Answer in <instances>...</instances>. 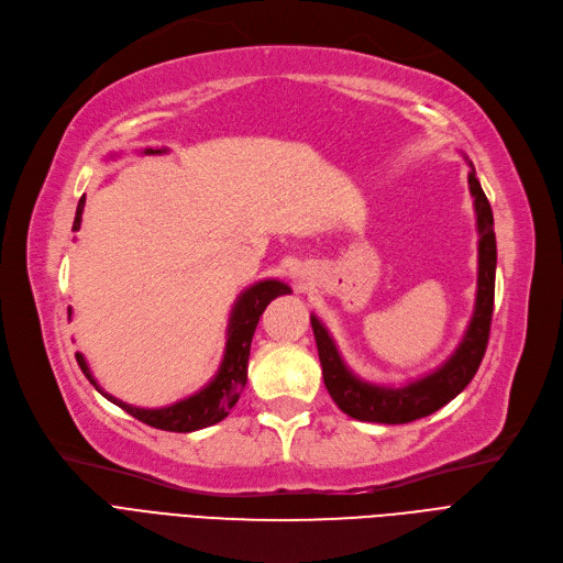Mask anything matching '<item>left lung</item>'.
<instances>
[{"mask_svg":"<svg viewBox=\"0 0 563 563\" xmlns=\"http://www.w3.org/2000/svg\"><path fill=\"white\" fill-rule=\"evenodd\" d=\"M472 165V163H470ZM470 192L476 209V228H478V289L472 322L462 335L457 350L439 365L437 371L426 377L413 379L402 386H379L358 379L347 363L342 361L333 338L327 327L310 314L312 333L317 340V352H320L324 386L333 402L356 421L368 423H409L432 411L442 409L457 394H462L478 365L483 361L487 335H490L493 306H495V272H497V239H495V218L490 202L476 179L474 165L470 173Z\"/></svg>","mask_w":563,"mask_h":563,"instance_id":"8db88e82","label":"left lung"}]
</instances>
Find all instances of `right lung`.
Listing matches in <instances>:
<instances>
[{
	"label": "right lung",
	"instance_id": "1",
	"mask_svg": "<svg viewBox=\"0 0 563 563\" xmlns=\"http://www.w3.org/2000/svg\"><path fill=\"white\" fill-rule=\"evenodd\" d=\"M163 152H167V150H144V154H163ZM82 209H85V195L78 202L73 230H80ZM289 291L291 289L285 283L272 280V278L260 280L255 285H251L249 289H243L230 312L225 354H223L221 368H218L216 377L205 388H200L195 396L184 398L169 407L144 409V407H133V405L117 400L114 396L106 394V390L96 384L89 365L80 352L76 354V358H78V365L82 368V373L87 375V379L96 386V390L103 394L117 407L129 411L131 417H135L137 421L152 426V428H158V430H169V432L200 430V428L223 421L230 413V409L236 405V400L241 396V388L246 386V379H249L251 342H253V333L257 329L260 317H262L264 308L276 297L289 295ZM68 312H70V308H68Z\"/></svg>",
	"mask_w": 563,
	"mask_h": 563
}]
</instances>
